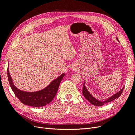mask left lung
Instances as JSON below:
<instances>
[{"label":"left lung","instance_id":"8db88e82","mask_svg":"<svg viewBox=\"0 0 135 135\" xmlns=\"http://www.w3.org/2000/svg\"><path fill=\"white\" fill-rule=\"evenodd\" d=\"M117 40H118V42H119V40H118V38H117ZM124 87L122 88V89H121L119 92H118L117 93H115L114 95H113L111 97H110L109 99H108L107 100H106L105 101H103L98 100L97 99H96L95 97H94L90 93H89V92L88 91V89H87L86 87L85 86V81H84V84H83L82 92H83V95L84 96V97L89 102V103H91L93 105L97 106V107H101V106H103L104 104H107L108 103H110V102H111V101L114 100L115 99H117L118 97H119L121 95L122 92H123Z\"/></svg>","mask_w":135,"mask_h":135}]
</instances>
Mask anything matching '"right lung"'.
Here are the masks:
<instances>
[{
	"label": "right lung",
	"mask_w": 135,
	"mask_h": 135,
	"mask_svg": "<svg viewBox=\"0 0 135 135\" xmlns=\"http://www.w3.org/2000/svg\"><path fill=\"white\" fill-rule=\"evenodd\" d=\"M7 74L10 86L16 97L22 104L34 107H43L51 103L56 96L60 83L65 75L63 73L41 90L36 92H26L20 90L14 85L8 67L7 69Z\"/></svg>",
	"instance_id": "right-lung-1"
}]
</instances>
